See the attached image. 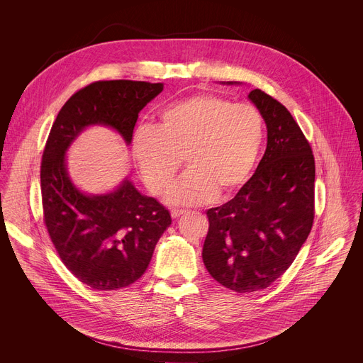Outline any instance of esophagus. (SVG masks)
<instances>
[{
	"instance_id": "esophagus-1",
	"label": "esophagus",
	"mask_w": 363,
	"mask_h": 363,
	"mask_svg": "<svg viewBox=\"0 0 363 363\" xmlns=\"http://www.w3.org/2000/svg\"><path fill=\"white\" fill-rule=\"evenodd\" d=\"M182 214H185L184 210H172V211H171V217H172V218H179Z\"/></svg>"
}]
</instances>
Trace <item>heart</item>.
<instances>
[{"label":"heart","mask_w":363,"mask_h":363,"mask_svg":"<svg viewBox=\"0 0 363 363\" xmlns=\"http://www.w3.org/2000/svg\"><path fill=\"white\" fill-rule=\"evenodd\" d=\"M264 142V121L248 103L217 94H195L160 113L158 126L136 129L132 155L146 186L164 195L181 167L186 171L169 191L175 205L225 198L250 178Z\"/></svg>","instance_id":"1"}]
</instances>
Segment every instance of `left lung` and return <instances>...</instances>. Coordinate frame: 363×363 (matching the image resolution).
I'll return each instance as SVG.
<instances>
[{
    "mask_svg": "<svg viewBox=\"0 0 363 363\" xmlns=\"http://www.w3.org/2000/svg\"><path fill=\"white\" fill-rule=\"evenodd\" d=\"M248 99L266 122L267 147L238 194L206 211L210 228L202 248L208 273L237 293L276 281L294 262L315 218L312 147L280 101L260 89Z\"/></svg>",
    "mask_w": 363,
    "mask_h": 363,
    "instance_id": "8db88e82",
    "label": "left lung"
}]
</instances>
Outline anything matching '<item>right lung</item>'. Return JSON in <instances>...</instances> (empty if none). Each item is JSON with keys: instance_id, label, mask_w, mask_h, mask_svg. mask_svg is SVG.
<instances>
[{"instance_id": "obj_1", "label": "right lung", "mask_w": 363, "mask_h": 363, "mask_svg": "<svg viewBox=\"0 0 363 363\" xmlns=\"http://www.w3.org/2000/svg\"><path fill=\"white\" fill-rule=\"evenodd\" d=\"M164 83L94 82L74 93L51 126L41 161L44 223L65 266L94 290H116L146 272L171 225L169 211L125 178L106 194H86L69 177L66 152L89 126H108L130 145L139 112Z\"/></svg>"}]
</instances>
